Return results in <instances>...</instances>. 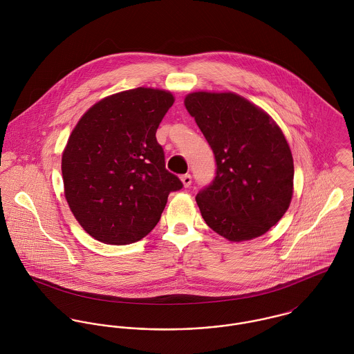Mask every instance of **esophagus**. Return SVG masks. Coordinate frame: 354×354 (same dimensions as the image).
Returning a JSON list of instances; mask_svg holds the SVG:
<instances>
[{
    "label": "esophagus",
    "mask_w": 354,
    "mask_h": 354,
    "mask_svg": "<svg viewBox=\"0 0 354 354\" xmlns=\"http://www.w3.org/2000/svg\"><path fill=\"white\" fill-rule=\"evenodd\" d=\"M181 181H183L184 187L188 188V187L192 184V177H191V174H184V176H181Z\"/></svg>",
    "instance_id": "obj_1"
}]
</instances>
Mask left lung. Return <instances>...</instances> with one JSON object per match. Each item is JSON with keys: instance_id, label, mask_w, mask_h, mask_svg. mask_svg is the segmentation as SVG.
Masks as SVG:
<instances>
[{"instance_id": "obj_1", "label": "left lung", "mask_w": 354, "mask_h": 354, "mask_svg": "<svg viewBox=\"0 0 354 354\" xmlns=\"http://www.w3.org/2000/svg\"><path fill=\"white\" fill-rule=\"evenodd\" d=\"M184 103L216 162L215 178L196 195L203 219L229 241L264 234L293 196V156L281 128L233 93L198 91Z\"/></svg>"}]
</instances>
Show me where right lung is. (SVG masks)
Listing matches in <instances>:
<instances>
[{"label": "right lung", "instance_id": "right-lung-1", "mask_svg": "<svg viewBox=\"0 0 354 354\" xmlns=\"http://www.w3.org/2000/svg\"><path fill=\"white\" fill-rule=\"evenodd\" d=\"M169 91L133 88L90 107L62 153L65 199L95 240L127 245L146 237L170 192L183 188L166 170L156 129L171 107Z\"/></svg>", "mask_w": 354, "mask_h": 354}]
</instances>
